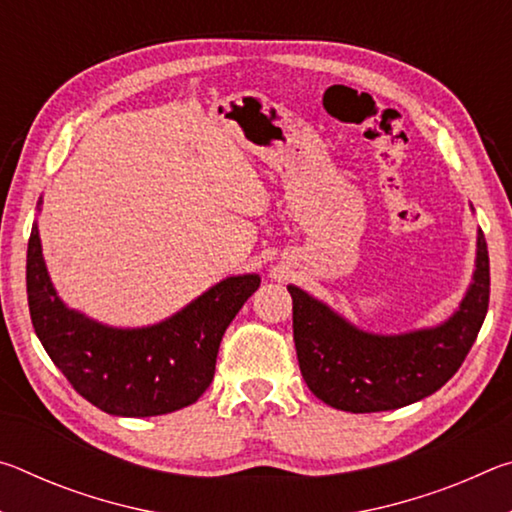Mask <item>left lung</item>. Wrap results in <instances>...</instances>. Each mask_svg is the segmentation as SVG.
Listing matches in <instances>:
<instances>
[{
	"instance_id": "1",
	"label": "left lung",
	"mask_w": 512,
	"mask_h": 512,
	"mask_svg": "<svg viewBox=\"0 0 512 512\" xmlns=\"http://www.w3.org/2000/svg\"><path fill=\"white\" fill-rule=\"evenodd\" d=\"M300 372L318 400L350 413L393 411L436 393L461 368L488 314L490 259L483 232L461 305L445 323L406 334H370L289 284Z\"/></svg>"
}]
</instances>
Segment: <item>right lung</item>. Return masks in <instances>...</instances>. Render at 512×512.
I'll return each instance as SVG.
<instances>
[{
	"instance_id": "obj_1",
	"label": "right lung",
	"mask_w": 512,
	"mask_h": 512,
	"mask_svg": "<svg viewBox=\"0 0 512 512\" xmlns=\"http://www.w3.org/2000/svg\"><path fill=\"white\" fill-rule=\"evenodd\" d=\"M259 282L257 273L225 277L162 323L110 327L58 298L36 223L29 237L27 296L42 348L76 393L124 418L185 409L207 391L225 329Z\"/></svg>"
}]
</instances>
